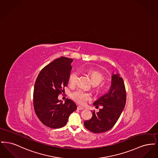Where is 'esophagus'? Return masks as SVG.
Instances as JSON below:
<instances>
[{
	"mask_svg": "<svg viewBox=\"0 0 158 158\" xmlns=\"http://www.w3.org/2000/svg\"><path fill=\"white\" fill-rule=\"evenodd\" d=\"M77 110H83L84 109L83 107L81 106H77Z\"/></svg>",
	"mask_w": 158,
	"mask_h": 158,
	"instance_id": "obj_1",
	"label": "esophagus"
}]
</instances>
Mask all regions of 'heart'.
<instances>
[{
    "label": "heart",
    "instance_id": "heart-1",
    "mask_svg": "<svg viewBox=\"0 0 158 158\" xmlns=\"http://www.w3.org/2000/svg\"><path fill=\"white\" fill-rule=\"evenodd\" d=\"M88 73L90 75L94 85H97L101 82L103 81L104 79V75L98 70L89 69L88 70ZM79 73L78 71H74L70 73L69 76V83L70 85L75 86L78 82ZM108 86L106 85H102L101 86L97 88V90L99 92H105L108 89ZM72 98L79 104L84 105L86 102L92 99V95L90 93L87 92L82 89H77L74 91L71 94Z\"/></svg>",
    "mask_w": 158,
    "mask_h": 158
}]
</instances>
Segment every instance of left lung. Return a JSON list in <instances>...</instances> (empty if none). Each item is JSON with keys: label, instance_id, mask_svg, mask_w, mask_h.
Returning <instances> with one entry per match:
<instances>
[{"label": "left lung", "instance_id": "8db88e82", "mask_svg": "<svg viewBox=\"0 0 158 158\" xmlns=\"http://www.w3.org/2000/svg\"><path fill=\"white\" fill-rule=\"evenodd\" d=\"M126 102V92L124 81L120 75L113 74L111 85L108 93L94 102L98 108L102 106L99 112H92V117L85 121L84 126L94 133H101L113 127L118 120Z\"/></svg>", "mask_w": 158, "mask_h": 158}]
</instances>
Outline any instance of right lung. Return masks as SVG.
Listing matches in <instances>:
<instances>
[{
    "mask_svg": "<svg viewBox=\"0 0 158 158\" xmlns=\"http://www.w3.org/2000/svg\"><path fill=\"white\" fill-rule=\"evenodd\" d=\"M73 59L61 57L43 68L35 82L33 103L38 118L46 126L59 128L64 126L77 106L71 99L64 103L58 99L68 85Z\"/></svg>",
    "mask_w": 158,
    "mask_h": 158,
    "instance_id": "obj_1",
    "label": "right lung"
}]
</instances>
